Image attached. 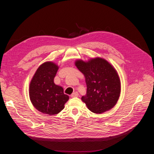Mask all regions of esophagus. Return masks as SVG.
Returning a JSON list of instances; mask_svg holds the SVG:
<instances>
[{
	"label": "esophagus",
	"instance_id": "esophagus-1",
	"mask_svg": "<svg viewBox=\"0 0 154 154\" xmlns=\"http://www.w3.org/2000/svg\"><path fill=\"white\" fill-rule=\"evenodd\" d=\"M78 93L77 92H74V93H72V94L71 95V97H78Z\"/></svg>",
	"mask_w": 154,
	"mask_h": 154
}]
</instances>
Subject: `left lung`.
Here are the masks:
<instances>
[{
  "label": "left lung",
  "mask_w": 154,
  "mask_h": 154,
  "mask_svg": "<svg viewBox=\"0 0 154 154\" xmlns=\"http://www.w3.org/2000/svg\"><path fill=\"white\" fill-rule=\"evenodd\" d=\"M74 64L85 78L87 94L82 100L87 108L96 114L112 109L121 93L119 76L113 66L100 57L87 62L77 60Z\"/></svg>",
  "instance_id": "left-lung-1"
}]
</instances>
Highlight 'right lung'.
I'll return each mask as SVG.
<instances>
[{
    "instance_id": "add662e5",
    "label": "right lung",
    "mask_w": 154,
    "mask_h": 154,
    "mask_svg": "<svg viewBox=\"0 0 154 154\" xmlns=\"http://www.w3.org/2000/svg\"><path fill=\"white\" fill-rule=\"evenodd\" d=\"M58 68L53 62H44L37 69L29 84V98L32 105L40 112L49 116L60 112L69 99L63 93L62 87L54 82Z\"/></svg>"
}]
</instances>
